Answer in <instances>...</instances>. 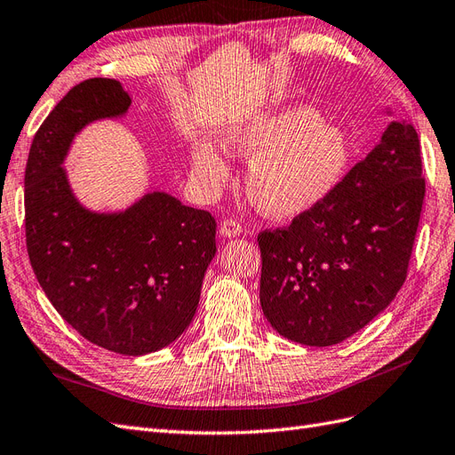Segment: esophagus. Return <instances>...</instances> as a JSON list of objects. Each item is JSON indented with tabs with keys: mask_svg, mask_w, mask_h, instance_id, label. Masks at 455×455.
Returning a JSON list of instances; mask_svg holds the SVG:
<instances>
[{
	"mask_svg": "<svg viewBox=\"0 0 455 455\" xmlns=\"http://www.w3.org/2000/svg\"><path fill=\"white\" fill-rule=\"evenodd\" d=\"M241 231H243V226L235 218H228V220H224L222 226H220V233H222L224 237H235Z\"/></svg>",
	"mask_w": 455,
	"mask_h": 455,
	"instance_id": "esophagus-1",
	"label": "esophagus"
}]
</instances>
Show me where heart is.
Instances as JSON below:
<instances>
[{"label": "heart", "instance_id": "obj_1", "mask_svg": "<svg viewBox=\"0 0 455 455\" xmlns=\"http://www.w3.org/2000/svg\"><path fill=\"white\" fill-rule=\"evenodd\" d=\"M228 151L254 161L247 188L267 216L292 218L322 203L350 164V141L310 107H291L231 133ZM193 176L206 191L224 186L229 168L211 145L193 151Z\"/></svg>", "mask_w": 455, "mask_h": 455}]
</instances>
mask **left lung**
Listing matches in <instances>:
<instances>
[{
	"mask_svg": "<svg viewBox=\"0 0 455 455\" xmlns=\"http://www.w3.org/2000/svg\"><path fill=\"white\" fill-rule=\"evenodd\" d=\"M423 197L419 136L392 122L322 203L258 233L260 304L277 333L331 347L383 312L408 277Z\"/></svg>",
	"mask_w": 455,
	"mask_h": 455,
	"instance_id": "left-lung-1",
	"label": "left lung"
}]
</instances>
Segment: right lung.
<instances>
[{
    "instance_id": "obj_1",
    "label": "right lung",
    "mask_w": 455,
    "mask_h": 455,
    "mask_svg": "<svg viewBox=\"0 0 455 455\" xmlns=\"http://www.w3.org/2000/svg\"><path fill=\"white\" fill-rule=\"evenodd\" d=\"M128 107L110 78L84 80L55 105L28 153L24 229L34 274L60 317L97 347L143 355L176 340L197 312L216 220L166 193L122 214L90 212L72 197L60 168L72 136Z\"/></svg>"
}]
</instances>
